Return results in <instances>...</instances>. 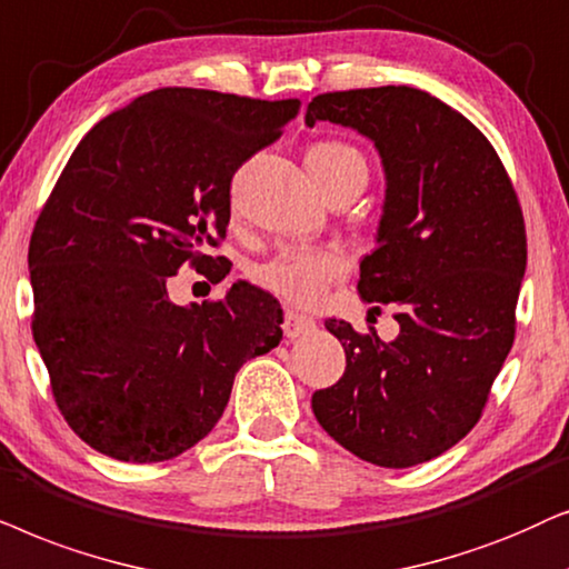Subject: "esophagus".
Returning a JSON list of instances; mask_svg holds the SVG:
<instances>
[{"label": "esophagus", "instance_id": "34e87169", "mask_svg": "<svg viewBox=\"0 0 569 569\" xmlns=\"http://www.w3.org/2000/svg\"><path fill=\"white\" fill-rule=\"evenodd\" d=\"M315 320L312 317L301 315V312H293V309H286L283 315V332L286 338H301V336H309V332H315Z\"/></svg>", "mask_w": 569, "mask_h": 569}]
</instances>
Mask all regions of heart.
<instances>
[{"label": "heart", "mask_w": 569, "mask_h": 569, "mask_svg": "<svg viewBox=\"0 0 569 569\" xmlns=\"http://www.w3.org/2000/svg\"><path fill=\"white\" fill-rule=\"evenodd\" d=\"M307 169L317 187L328 189L353 173H367V161L353 146L340 140L317 142L307 150ZM346 272V257L330 247L283 249L254 270V280L264 291L291 305H315L332 280Z\"/></svg>", "instance_id": "b5f03b06"}]
</instances>
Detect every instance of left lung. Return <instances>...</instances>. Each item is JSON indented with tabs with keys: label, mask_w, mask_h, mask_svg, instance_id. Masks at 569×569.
I'll list each match as a JSON object with an SVG mask.
<instances>
[{
	"label": "left lung",
	"mask_w": 569,
	"mask_h": 569,
	"mask_svg": "<svg viewBox=\"0 0 569 569\" xmlns=\"http://www.w3.org/2000/svg\"><path fill=\"white\" fill-rule=\"evenodd\" d=\"M305 121L348 127L380 153L377 249L356 289L367 305L396 307L400 325L385 343L375 328L359 336L325 322L343 343L346 372L315 392L312 411L367 463H427L473 429L512 348L528 254L518 194L491 142L419 88L322 93Z\"/></svg>",
	"instance_id": "8db88e82"
}]
</instances>
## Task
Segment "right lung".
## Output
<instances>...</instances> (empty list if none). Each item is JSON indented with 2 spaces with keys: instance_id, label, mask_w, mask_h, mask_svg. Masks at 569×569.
Returning <instances> with one entry per match:
<instances>
[{
  "instance_id": "1",
  "label": "right lung",
  "mask_w": 569,
  "mask_h": 569,
  "mask_svg": "<svg viewBox=\"0 0 569 569\" xmlns=\"http://www.w3.org/2000/svg\"><path fill=\"white\" fill-rule=\"evenodd\" d=\"M299 109V98L161 88L74 148L28 268L38 353L59 411L93 450L124 463L181 456L223 416L241 363L280 343L268 291L239 280L221 301L179 307L166 280L184 262L223 260L206 249L226 237L233 173Z\"/></svg>"
}]
</instances>
